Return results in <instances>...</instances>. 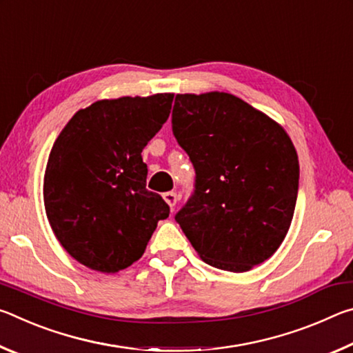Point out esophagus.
Wrapping results in <instances>:
<instances>
[{
	"label": "esophagus",
	"instance_id": "esophagus-1",
	"mask_svg": "<svg viewBox=\"0 0 353 353\" xmlns=\"http://www.w3.org/2000/svg\"><path fill=\"white\" fill-rule=\"evenodd\" d=\"M163 199H165L166 204H168L172 208L177 202V194L174 193V191H168V193H163Z\"/></svg>",
	"mask_w": 353,
	"mask_h": 353
}]
</instances>
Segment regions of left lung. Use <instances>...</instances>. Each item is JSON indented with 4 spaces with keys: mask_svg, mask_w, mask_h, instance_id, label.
I'll list each match as a JSON object with an SVG mask.
<instances>
[{
    "mask_svg": "<svg viewBox=\"0 0 353 353\" xmlns=\"http://www.w3.org/2000/svg\"><path fill=\"white\" fill-rule=\"evenodd\" d=\"M172 134L196 171L176 221L201 259L232 272L270 259L297 201L299 160L285 129L234 94L210 92L176 94Z\"/></svg>",
    "mask_w": 353,
    "mask_h": 353,
    "instance_id": "left-lung-1",
    "label": "left lung"
}]
</instances>
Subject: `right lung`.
<instances>
[{
	"label": "right lung",
	"instance_id": "1",
	"mask_svg": "<svg viewBox=\"0 0 353 353\" xmlns=\"http://www.w3.org/2000/svg\"><path fill=\"white\" fill-rule=\"evenodd\" d=\"M174 94L97 101L74 113L48 159L43 201L63 249L83 266L118 272L145 252L162 196L146 188L141 151L170 117Z\"/></svg>",
	"mask_w": 353,
	"mask_h": 353
}]
</instances>
